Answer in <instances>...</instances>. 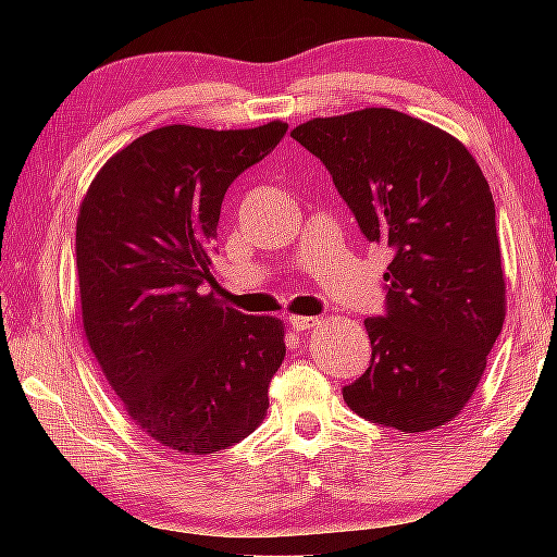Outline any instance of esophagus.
<instances>
[{
  "instance_id": "1",
  "label": "esophagus",
  "mask_w": 557,
  "mask_h": 557,
  "mask_svg": "<svg viewBox=\"0 0 557 557\" xmlns=\"http://www.w3.org/2000/svg\"><path fill=\"white\" fill-rule=\"evenodd\" d=\"M322 319L319 317H288V324H292L294 332H307L311 326H317Z\"/></svg>"
}]
</instances>
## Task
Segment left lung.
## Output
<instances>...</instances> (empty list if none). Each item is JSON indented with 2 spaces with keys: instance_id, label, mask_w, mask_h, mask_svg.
<instances>
[{
  "instance_id": "left-lung-1",
  "label": "left lung",
  "mask_w": 557,
  "mask_h": 557,
  "mask_svg": "<svg viewBox=\"0 0 557 557\" xmlns=\"http://www.w3.org/2000/svg\"><path fill=\"white\" fill-rule=\"evenodd\" d=\"M292 136L393 256L385 317L364 319L372 362L345 403L387 429H441L474 395L507 314L490 182L456 136L395 109L311 119Z\"/></svg>"
}]
</instances>
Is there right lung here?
<instances>
[{"instance_id": "1", "label": "right lung", "mask_w": 557, "mask_h": 557, "mask_svg": "<svg viewBox=\"0 0 557 557\" xmlns=\"http://www.w3.org/2000/svg\"><path fill=\"white\" fill-rule=\"evenodd\" d=\"M288 124H172L116 151L75 223L81 314L90 352L132 421L180 454H215L258 429L286 355L284 322L212 294L220 205Z\"/></svg>"}]
</instances>
